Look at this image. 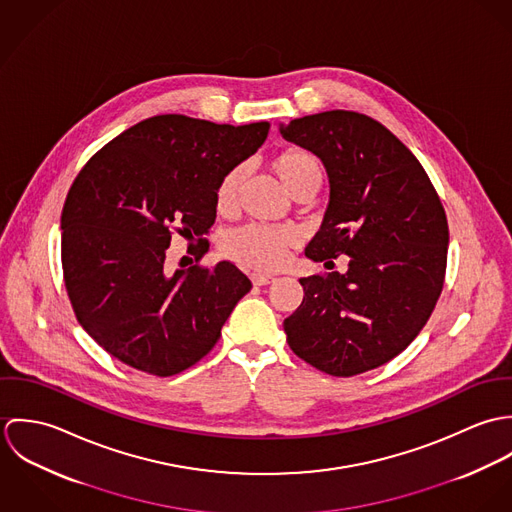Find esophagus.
<instances>
[{
  "label": "esophagus",
  "mask_w": 512,
  "mask_h": 512,
  "mask_svg": "<svg viewBox=\"0 0 512 512\" xmlns=\"http://www.w3.org/2000/svg\"><path fill=\"white\" fill-rule=\"evenodd\" d=\"M250 280H252V284H256V286H266V284L274 282V276H270V274H260V272H252V274H250Z\"/></svg>",
  "instance_id": "esophagus-1"
}]
</instances>
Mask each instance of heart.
I'll return each instance as SVG.
<instances>
[{
  "label": "heart",
  "mask_w": 512,
  "mask_h": 512,
  "mask_svg": "<svg viewBox=\"0 0 512 512\" xmlns=\"http://www.w3.org/2000/svg\"><path fill=\"white\" fill-rule=\"evenodd\" d=\"M270 167L293 197L303 189H317L321 181V163L305 149L290 147L280 151L272 159ZM244 173L242 165H234L220 177L215 191V207L220 215H230L236 209ZM293 242L295 234L288 228L246 224L224 236L222 250L228 258L248 268L276 270L284 264Z\"/></svg>",
  "instance_id": "obj_1"
}]
</instances>
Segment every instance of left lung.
Listing matches in <instances>:
<instances>
[{
  "label": "left lung",
  "mask_w": 512,
  "mask_h": 512,
  "mask_svg": "<svg viewBox=\"0 0 512 512\" xmlns=\"http://www.w3.org/2000/svg\"><path fill=\"white\" fill-rule=\"evenodd\" d=\"M325 165L331 197L305 256L345 274L301 278L303 301L284 321L293 353L331 376L392 361L428 323L447 266L449 228L416 155L374 118L331 110L282 126Z\"/></svg>",
  "instance_id": "8db88e82"
}]
</instances>
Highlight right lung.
Segmentation results:
<instances>
[{"mask_svg":"<svg viewBox=\"0 0 512 512\" xmlns=\"http://www.w3.org/2000/svg\"><path fill=\"white\" fill-rule=\"evenodd\" d=\"M270 124L161 114L128 128L80 169L61 215L63 278L84 331L153 376L197 365L252 282L232 262L201 266L220 177L262 146ZM173 233L197 239L196 264L171 273Z\"/></svg>","mask_w":512,"mask_h":512,"instance_id":"1","label":"right lung"}]
</instances>
